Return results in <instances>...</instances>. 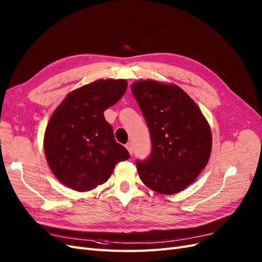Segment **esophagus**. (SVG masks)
<instances>
[{
    "instance_id": "1",
    "label": "esophagus",
    "mask_w": 262,
    "mask_h": 262,
    "mask_svg": "<svg viewBox=\"0 0 262 262\" xmlns=\"http://www.w3.org/2000/svg\"><path fill=\"white\" fill-rule=\"evenodd\" d=\"M125 147H126V149L129 150L130 155H132V154H133V145H132L131 142H129V143H126V144H125Z\"/></svg>"
}]
</instances>
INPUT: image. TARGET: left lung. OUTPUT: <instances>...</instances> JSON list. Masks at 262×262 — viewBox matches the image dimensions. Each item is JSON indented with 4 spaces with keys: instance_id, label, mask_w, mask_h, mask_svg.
<instances>
[{
    "instance_id": "1",
    "label": "left lung",
    "mask_w": 262,
    "mask_h": 262,
    "mask_svg": "<svg viewBox=\"0 0 262 262\" xmlns=\"http://www.w3.org/2000/svg\"><path fill=\"white\" fill-rule=\"evenodd\" d=\"M150 134L152 153L137 161L141 180L162 194L186 189L207 166L212 136L200 108L175 84L139 81L131 86Z\"/></svg>"
}]
</instances>
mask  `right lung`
I'll return each instance as SVG.
<instances>
[{
	"mask_svg": "<svg viewBox=\"0 0 262 262\" xmlns=\"http://www.w3.org/2000/svg\"><path fill=\"white\" fill-rule=\"evenodd\" d=\"M125 80H98L71 92L47 125L43 148L53 175L76 191L105 184L130 154L115 140L104 112L120 99Z\"/></svg>",
	"mask_w": 262,
	"mask_h": 262,
	"instance_id": "right-lung-1",
	"label": "right lung"
}]
</instances>
